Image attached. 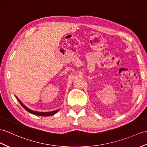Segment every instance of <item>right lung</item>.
Listing matches in <instances>:
<instances>
[{
	"instance_id": "obj_1",
	"label": "right lung",
	"mask_w": 147,
	"mask_h": 147,
	"mask_svg": "<svg viewBox=\"0 0 147 147\" xmlns=\"http://www.w3.org/2000/svg\"><path fill=\"white\" fill-rule=\"evenodd\" d=\"M16 98H17V97L16 96ZM17 100H18V101H19V102L20 103V104L22 105V107H23V108L26 110H27L28 112H29V113H32V114H34V115H38V116H44V117H49V116H51V115H54L55 113H56L57 112H58L59 111V110H54V111H52V112H36V111H33V110H30V109H29L28 108H27V107L26 106V105H24L23 103L21 102L20 100H19V99H18L17 98Z\"/></svg>"
}]
</instances>
